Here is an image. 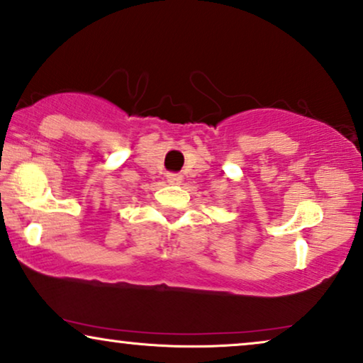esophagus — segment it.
Segmentation results:
<instances>
[{
    "label": "esophagus",
    "instance_id": "obj_1",
    "mask_svg": "<svg viewBox=\"0 0 363 363\" xmlns=\"http://www.w3.org/2000/svg\"><path fill=\"white\" fill-rule=\"evenodd\" d=\"M167 180L173 183V185H177V183L182 182V175H180V173H168Z\"/></svg>",
    "mask_w": 363,
    "mask_h": 363
}]
</instances>
